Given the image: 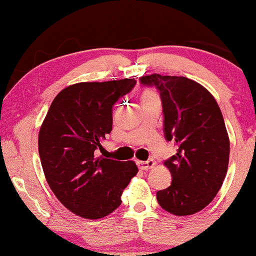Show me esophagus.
<instances>
[{
  "mask_svg": "<svg viewBox=\"0 0 256 256\" xmlns=\"http://www.w3.org/2000/svg\"><path fill=\"white\" fill-rule=\"evenodd\" d=\"M137 165L140 170H150L155 166V161L152 158H149L146 161H137Z\"/></svg>",
  "mask_w": 256,
  "mask_h": 256,
  "instance_id": "esophagus-1",
  "label": "esophagus"
}]
</instances>
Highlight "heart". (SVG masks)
<instances>
[{
  "label": "heart",
  "instance_id": "1",
  "mask_svg": "<svg viewBox=\"0 0 256 256\" xmlns=\"http://www.w3.org/2000/svg\"><path fill=\"white\" fill-rule=\"evenodd\" d=\"M148 100H158L156 94H155L154 91H150V90L144 91L142 95V101H148Z\"/></svg>",
  "mask_w": 256,
  "mask_h": 256
}]
</instances>
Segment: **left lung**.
<instances>
[{
    "label": "left lung",
    "instance_id": "8db88e82",
    "mask_svg": "<svg viewBox=\"0 0 256 256\" xmlns=\"http://www.w3.org/2000/svg\"><path fill=\"white\" fill-rule=\"evenodd\" d=\"M140 82L160 94L165 138L178 146L164 162L172 183L156 192L158 202L174 216H192L212 202L228 171L230 140L222 110L210 91L189 78L155 73Z\"/></svg>",
    "mask_w": 256,
    "mask_h": 256
}]
</instances>
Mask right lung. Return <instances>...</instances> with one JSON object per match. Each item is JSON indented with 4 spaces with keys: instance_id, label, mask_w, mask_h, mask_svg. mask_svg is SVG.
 <instances>
[{
    "instance_id": "add662e5",
    "label": "right lung",
    "mask_w": 256,
    "mask_h": 256,
    "mask_svg": "<svg viewBox=\"0 0 256 256\" xmlns=\"http://www.w3.org/2000/svg\"><path fill=\"white\" fill-rule=\"evenodd\" d=\"M136 80L78 83L52 102L38 136V152L49 186L67 210L100 219L122 204L124 188L137 174L134 161L96 156L110 134L113 106Z\"/></svg>"
}]
</instances>
